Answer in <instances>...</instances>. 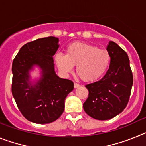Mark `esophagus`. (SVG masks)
Here are the masks:
<instances>
[{
	"instance_id": "34e87169",
	"label": "esophagus",
	"mask_w": 146,
	"mask_h": 146,
	"mask_svg": "<svg viewBox=\"0 0 146 146\" xmlns=\"http://www.w3.org/2000/svg\"><path fill=\"white\" fill-rule=\"evenodd\" d=\"M74 88H77L80 87V85L78 84V83H77V82H74Z\"/></svg>"
}]
</instances>
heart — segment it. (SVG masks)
Segmentation results:
<instances>
[{"label": "heart", "instance_id": "b5f03b06", "mask_svg": "<svg viewBox=\"0 0 146 146\" xmlns=\"http://www.w3.org/2000/svg\"><path fill=\"white\" fill-rule=\"evenodd\" d=\"M55 61L59 69L65 74L73 71L84 82H92L101 77L108 68L110 55L106 50L85 42H74L66 48V53H58Z\"/></svg>", "mask_w": 146, "mask_h": 146}]
</instances>
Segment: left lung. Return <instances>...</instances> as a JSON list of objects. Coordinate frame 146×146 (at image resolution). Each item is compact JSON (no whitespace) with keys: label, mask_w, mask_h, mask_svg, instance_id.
Returning a JSON list of instances; mask_svg holds the SVG:
<instances>
[{"label":"left lung","mask_w":146,"mask_h":146,"mask_svg":"<svg viewBox=\"0 0 146 146\" xmlns=\"http://www.w3.org/2000/svg\"><path fill=\"white\" fill-rule=\"evenodd\" d=\"M107 50L110 64L99 80L86 85L89 94L83 109L96 120H109L123 111L128 104L133 85V75L128 55L123 49L110 42Z\"/></svg>","instance_id":"8db88e82"}]
</instances>
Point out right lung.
Here are the masks:
<instances>
[{
  "label": "right lung",
  "mask_w": 146,
  "mask_h": 146,
  "mask_svg": "<svg viewBox=\"0 0 146 146\" xmlns=\"http://www.w3.org/2000/svg\"><path fill=\"white\" fill-rule=\"evenodd\" d=\"M59 40L49 36L23 45L12 63L11 92L23 115L33 123H52L64 113L65 99L74 89V83L60 78L54 69L53 55ZM38 65L42 77L35 84L29 72Z\"/></svg>",
  "instance_id": "obj_1"
}]
</instances>
